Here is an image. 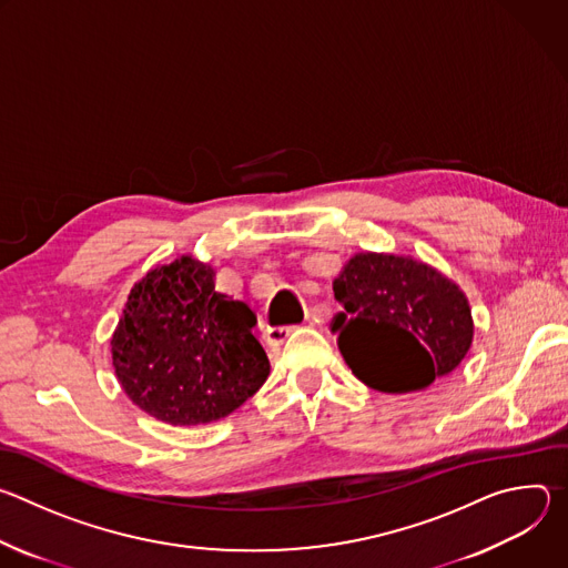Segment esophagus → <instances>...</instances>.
<instances>
[{"label":"esophagus","mask_w":568,"mask_h":568,"mask_svg":"<svg viewBox=\"0 0 568 568\" xmlns=\"http://www.w3.org/2000/svg\"><path fill=\"white\" fill-rule=\"evenodd\" d=\"M298 326H270L265 331V339L270 346H281Z\"/></svg>","instance_id":"obj_1"}]
</instances>
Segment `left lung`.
<instances>
[{
  "label": "left lung",
  "mask_w": 568,
  "mask_h": 568,
  "mask_svg": "<svg viewBox=\"0 0 568 568\" xmlns=\"http://www.w3.org/2000/svg\"><path fill=\"white\" fill-rule=\"evenodd\" d=\"M346 312L333 333L351 371L384 393L423 390L449 375L471 346L465 294L412 258L359 254L333 285Z\"/></svg>",
  "instance_id": "obj_1"
}]
</instances>
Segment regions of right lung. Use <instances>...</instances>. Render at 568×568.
Instances as JSON below:
<instances>
[{
    "instance_id": "right-lung-1",
    "label": "right lung",
    "mask_w": 568,
    "mask_h": 568,
    "mask_svg": "<svg viewBox=\"0 0 568 568\" xmlns=\"http://www.w3.org/2000/svg\"><path fill=\"white\" fill-rule=\"evenodd\" d=\"M213 270L184 256L156 267L128 296L112 337L123 390L169 425H204L235 412L270 375L245 301L215 292Z\"/></svg>"
}]
</instances>
